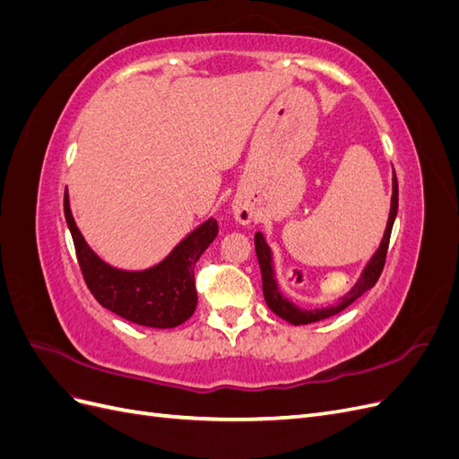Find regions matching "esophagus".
<instances>
[{
	"label": "esophagus",
	"mask_w": 459,
	"mask_h": 459,
	"mask_svg": "<svg viewBox=\"0 0 459 459\" xmlns=\"http://www.w3.org/2000/svg\"><path fill=\"white\" fill-rule=\"evenodd\" d=\"M235 218H238V220L241 221V224H248V221H251V214H248V212H241V211L235 212Z\"/></svg>",
	"instance_id": "34e87169"
}]
</instances>
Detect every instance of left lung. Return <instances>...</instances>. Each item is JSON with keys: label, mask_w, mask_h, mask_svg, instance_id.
<instances>
[{"label": "left lung", "mask_w": 459, "mask_h": 459, "mask_svg": "<svg viewBox=\"0 0 459 459\" xmlns=\"http://www.w3.org/2000/svg\"><path fill=\"white\" fill-rule=\"evenodd\" d=\"M398 212V182H396V174L393 170V197H391V212H388V221H386V230L381 239V245L375 255L369 258V262L366 264V268L362 270V275L358 277L356 285L346 293L344 297H341V300L337 304H331V307L325 308H314V310H304L299 308L297 304L290 302L287 297H283V293L277 287L275 281V272H273V260H272V248L268 247L264 235L258 231L255 235V251H256V258L260 264V272H262V290H264V299H266L268 308L277 314L280 317H283L285 322L293 324V325H307V324H314L319 322V319H325L335 316L339 312H342L346 307L362 297L366 290H369L375 283H377L379 275L383 272L385 266V258H386V251H388V239H391V231H393V224L394 218Z\"/></svg>", "instance_id": "8db88e82"}]
</instances>
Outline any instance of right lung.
<instances>
[{
    "label": "right lung",
    "instance_id": "add662e5",
    "mask_svg": "<svg viewBox=\"0 0 459 459\" xmlns=\"http://www.w3.org/2000/svg\"><path fill=\"white\" fill-rule=\"evenodd\" d=\"M65 218L73 235L82 275L103 308L132 324L155 329L176 327L195 312V264L218 235L214 218H208L193 230L164 260L140 272L113 268L91 251L73 218L66 191Z\"/></svg>",
    "mask_w": 459,
    "mask_h": 459
}]
</instances>
